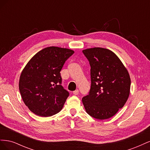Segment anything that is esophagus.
<instances>
[{
	"label": "esophagus",
	"mask_w": 150,
	"mask_h": 150,
	"mask_svg": "<svg viewBox=\"0 0 150 150\" xmlns=\"http://www.w3.org/2000/svg\"><path fill=\"white\" fill-rule=\"evenodd\" d=\"M73 94H74V95H78V94H79V90H78V89L75 90L74 91H73Z\"/></svg>",
	"instance_id": "obj_1"
}]
</instances>
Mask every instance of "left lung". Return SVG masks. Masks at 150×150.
<instances>
[{
    "mask_svg": "<svg viewBox=\"0 0 150 150\" xmlns=\"http://www.w3.org/2000/svg\"><path fill=\"white\" fill-rule=\"evenodd\" d=\"M91 66V88L82 101L88 115L98 120L114 116L124 106L129 95L131 79L116 54L102 47L83 51Z\"/></svg>",
    "mask_w": 150,
    "mask_h": 150,
    "instance_id": "1",
    "label": "left lung"
}]
</instances>
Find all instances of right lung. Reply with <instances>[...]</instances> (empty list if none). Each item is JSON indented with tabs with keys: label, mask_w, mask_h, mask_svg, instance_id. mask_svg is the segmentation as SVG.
<instances>
[{
	"label": "right lung",
	"mask_w": 150,
	"mask_h": 150,
	"mask_svg": "<svg viewBox=\"0 0 150 150\" xmlns=\"http://www.w3.org/2000/svg\"><path fill=\"white\" fill-rule=\"evenodd\" d=\"M72 50L55 46L36 53L22 70L19 88L25 105L34 114L51 116L59 112L69 92L61 85L60 71Z\"/></svg>",
	"instance_id": "1"
}]
</instances>
